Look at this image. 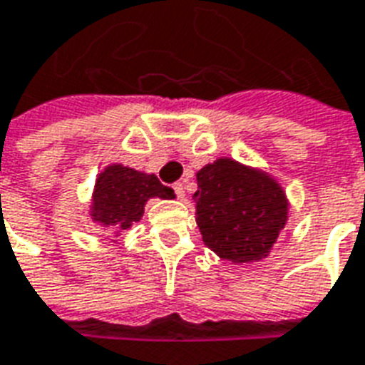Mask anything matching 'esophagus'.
I'll return each mask as SVG.
<instances>
[{
  "label": "esophagus",
  "mask_w": 365,
  "mask_h": 365,
  "mask_svg": "<svg viewBox=\"0 0 365 365\" xmlns=\"http://www.w3.org/2000/svg\"><path fill=\"white\" fill-rule=\"evenodd\" d=\"M173 190L177 194V198H185V185H182V182H175V185H173Z\"/></svg>",
  "instance_id": "esophagus-1"
}]
</instances>
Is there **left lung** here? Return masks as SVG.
Returning a JSON list of instances; mask_svg holds the SVG:
<instances>
[{
    "mask_svg": "<svg viewBox=\"0 0 365 365\" xmlns=\"http://www.w3.org/2000/svg\"><path fill=\"white\" fill-rule=\"evenodd\" d=\"M192 198L205 246L235 264L267 256L287 221L281 186L232 160L205 165Z\"/></svg>",
    "mask_w": 365,
    "mask_h": 365,
    "instance_id": "1",
    "label": "left lung"
}]
</instances>
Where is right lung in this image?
Instances as JSON below:
<instances>
[{
	"instance_id": "obj_1",
	"label": "right lung",
	"mask_w": 365,
	"mask_h": 365,
	"mask_svg": "<svg viewBox=\"0 0 365 365\" xmlns=\"http://www.w3.org/2000/svg\"><path fill=\"white\" fill-rule=\"evenodd\" d=\"M173 198L169 186L161 185L155 175H144L130 167L111 165L96 180L92 217L98 223L125 231L140 221L148 198Z\"/></svg>"
}]
</instances>
